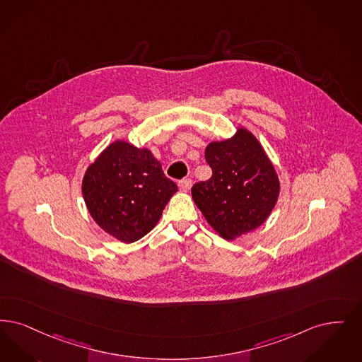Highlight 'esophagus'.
I'll use <instances>...</instances> for the list:
<instances>
[{"label": "esophagus", "instance_id": "obj_1", "mask_svg": "<svg viewBox=\"0 0 362 362\" xmlns=\"http://www.w3.org/2000/svg\"><path fill=\"white\" fill-rule=\"evenodd\" d=\"M191 185H192V182H191L189 179H183V180L179 182V188H180L183 192H187L188 189L191 188Z\"/></svg>", "mask_w": 362, "mask_h": 362}]
</instances>
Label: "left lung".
<instances>
[{
	"mask_svg": "<svg viewBox=\"0 0 362 362\" xmlns=\"http://www.w3.org/2000/svg\"><path fill=\"white\" fill-rule=\"evenodd\" d=\"M204 158L213 175L191 195L207 223L229 241L257 229L280 194L275 165L257 137L238 127L232 137L209 143Z\"/></svg>",
	"mask_w": 362,
	"mask_h": 362,
	"instance_id": "8db88e82",
	"label": "left lung"
}]
</instances>
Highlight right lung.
I'll return each instance as SVG.
<instances>
[{"label": "right lung", "instance_id": "obj_1", "mask_svg": "<svg viewBox=\"0 0 362 362\" xmlns=\"http://www.w3.org/2000/svg\"><path fill=\"white\" fill-rule=\"evenodd\" d=\"M177 186L148 148L115 140L83 175L87 210L102 230L130 244L151 232Z\"/></svg>", "mask_w": 362, "mask_h": 362}]
</instances>
